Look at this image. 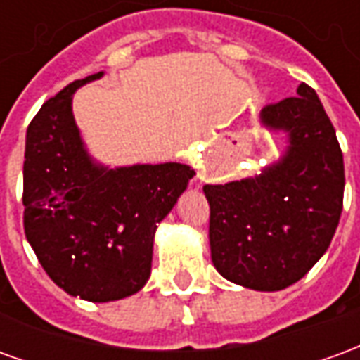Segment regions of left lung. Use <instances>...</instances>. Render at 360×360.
Returning <instances> with one entry per match:
<instances>
[{
	"label": "left lung",
	"instance_id": "obj_1",
	"mask_svg": "<svg viewBox=\"0 0 360 360\" xmlns=\"http://www.w3.org/2000/svg\"><path fill=\"white\" fill-rule=\"evenodd\" d=\"M262 123L285 131L287 152L252 179L204 185L216 270L257 291L293 285L324 255L343 210L345 169L314 89L268 103Z\"/></svg>",
	"mask_w": 360,
	"mask_h": 360
}]
</instances>
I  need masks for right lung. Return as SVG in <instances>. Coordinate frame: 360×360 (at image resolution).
Returning <instances> with one entry per match:
<instances>
[{
    "label": "right lung",
    "mask_w": 360,
    "mask_h": 360,
    "mask_svg": "<svg viewBox=\"0 0 360 360\" xmlns=\"http://www.w3.org/2000/svg\"><path fill=\"white\" fill-rule=\"evenodd\" d=\"M90 75L44 103L27 131L22 167L25 235L63 291L108 302L148 281L156 226L195 172L183 164L96 165L75 125L73 92Z\"/></svg>",
    "instance_id": "right-lung-1"
}]
</instances>
